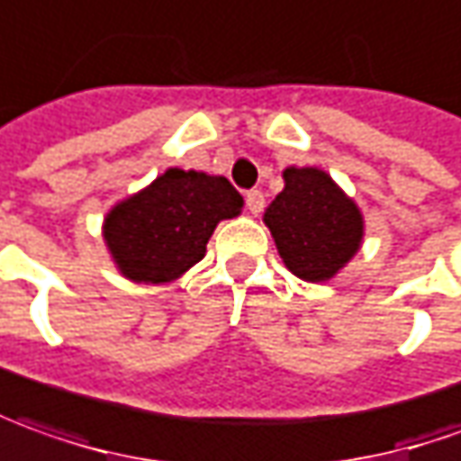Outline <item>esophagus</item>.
<instances>
[{
	"label": "esophagus",
	"instance_id": "34e87169",
	"mask_svg": "<svg viewBox=\"0 0 461 461\" xmlns=\"http://www.w3.org/2000/svg\"><path fill=\"white\" fill-rule=\"evenodd\" d=\"M247 209L252 212V214H259L262 209H265V194L262 191H247Z\"/></svg>",
	"mask_w": 461,
	"mask_h": 461
}]
</instances>
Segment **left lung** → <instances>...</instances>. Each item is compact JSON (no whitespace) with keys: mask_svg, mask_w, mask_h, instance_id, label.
Here are the masks:
<instances>
[{"mask_svg":"<svg viewBox=\"0 0 461 461\" xmlns=\"http://www.w3.org/2000/svg\"><path fill=\"white\" fill-rule=\"evenodd\" d=\"M283 178L285 189L262 221L287 270L305 283H325L361 249V209L322 168L287 166Z\"/></svg>","mask_w":461,"mask_h":461,"instance_id":"obj_1","label":"left lung"}]
</instances>
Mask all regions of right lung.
Instances as JSON below:
<instances>
[{
	"instance_id": "right-lung-1",
	"label": "right lung",
	"mask_w": 461,
	"mask_h": 461,
	"mask_svg": "<svg viewBox=\"0 0 461 461\" xmlns=\"http://www.w3.org/2000/svg\"><path fill=\"white\" fill-rule=\"evenodd\" d=\"M244 199L224 176L166 168L103 219V240L131 283H174L206 255L221 219L242 214Z\"/></svg>"
}]
</instances>
